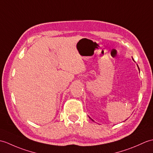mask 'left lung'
Instances as JSON below:
<instances>
[{
	"mask_svg": "<svg viewBox=\"0 0 153 153\" xmlns=\"http://www.w3.org/2000/svg\"><path fill=\"white\" fill-rule=\"evenodd\" d=\"M132 59H133V58H132ZM133 60H134V59H133ZM137 68H138V69H139V71H140V68H139V67H138V66H137ZM89 117V118H90V119H91L92 120H93V122H94V120L93 119H92L91 118V117Z\"/></svg>",
	"mask_w": 153,
	"mask_h": 153,
	"instance_id": "8db88e82",
	"label": "left lung"
}]
</instances>
